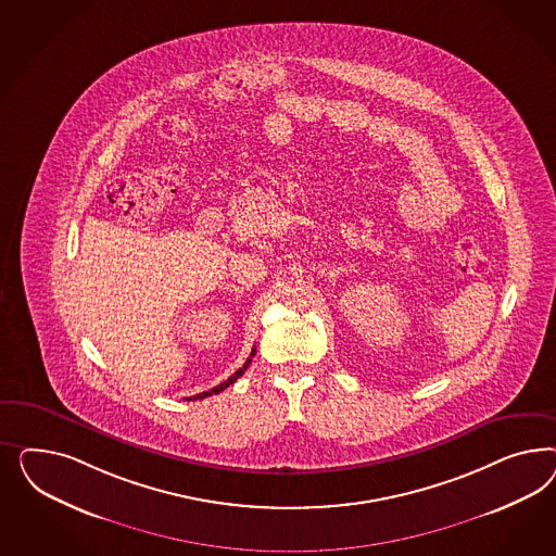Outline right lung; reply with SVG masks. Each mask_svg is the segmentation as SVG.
Listing matches in <instances>:
<instances>
[{
    "label": "right lung",
    "mask_w": 556,
    "mask_h": 556,
    "mask_svg": "<svg viewBox=\"0 0 556 556\" xmlns=\"http://www.w3.org/2000/svg\"><path fill=\"white\" fill-rule=\"evenodd\" d=\"M256 351L253 349V353H251V356L247 358V363L240 367V369L236 370L235 375L228 379V381H224V383H219V386H216V388L210 389V391H203V393H200V395H193V397H187V400H203V397H210V395H216V393H219V391H224L226 388H230L232 383H235L236 379L238 377H242L244 375V370L249 369V365L253 363V356Z\"/></svg>",
    "instance_id": "add662e5"
}]
</instances>
